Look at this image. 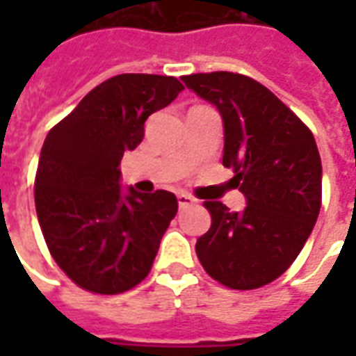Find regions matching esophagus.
<instances>
[{
  "label": "esophagus",
  "mask_w": 356,
  "mask_h": 356,
  "mask_svg": "<svg viewBox=\"0 0 356 356\" xmlns=\"http://www.w3.org/2000/svg\"><path fill=\"white\" fill-rule=\"evenodd\" d=\"M177 200H179V208H191V206H194V204H196V200H194L193 196L186 193L177 194Z\"/></svg>",
  "instance_id": "1"
}]
</instances>
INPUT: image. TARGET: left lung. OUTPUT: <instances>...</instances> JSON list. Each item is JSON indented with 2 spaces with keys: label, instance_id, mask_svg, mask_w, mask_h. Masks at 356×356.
<instances>
[{
  "label": "left lung",
  "instance_id": "1",
  "mask_svg": "<svg viewBox=\"0 0 356 356\" xmlns=\"http://www.w3.org/2000/svg\"><path fill=\"white\" fill-rule=\"evenodd\" d=\"M223 120V165L246 196L244 211L204 202L211 227L196 255L211 278L255 290L282 275L305 246L321 211L322 163L311 129L259 81L232 72L183 76Z\"/></svg>",
  "mask_w": 356,
  "mask_h": 356
}]
</instances>
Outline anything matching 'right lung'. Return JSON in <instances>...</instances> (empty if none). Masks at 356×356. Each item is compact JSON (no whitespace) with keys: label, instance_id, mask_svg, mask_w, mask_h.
I'll use <instances>...</instances> for the list:
<instances>
[{"label":"right lung","instance_id":"right-lung-1","mask_svg":"<svg viewBox=\"0 0 356 356\" xmlns=\"http://www.w3.org/2000/svg\"><path fill=\"white\" fill-rule=\"evenodd\" d=\"M183 89L173 76L120 74L91 89L45 137L38 221L53 259L83 290L114 296L150 273L177 198L124 191L120 162L143 140L147 118Z\"/></svg>","mask_w":356,"mask_h":356}]
</instances>
